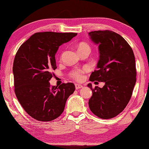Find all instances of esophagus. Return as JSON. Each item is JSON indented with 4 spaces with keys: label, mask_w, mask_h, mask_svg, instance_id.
Returning <instances> with one entry per match:
<instances>
[{
    "label": "esophagus",
    "mask_w": 149,
    "mask_h": 149,
    "mask_svg": "<svg viewBox=\"0 0 149 149\" xmlns=\"http://www.w3.org/2000/svg\"><path fill=\"white\" fill-rule=\"evenodd\" d=\"M75 89H76V90L80 89V88H83V85H81V84H75Z\"/></svg>",
    "instance_id": "esophagus-1"
}]
</instances>
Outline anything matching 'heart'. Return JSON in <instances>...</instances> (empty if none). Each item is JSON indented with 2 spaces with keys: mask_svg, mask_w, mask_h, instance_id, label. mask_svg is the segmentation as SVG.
Masks as SVG:
<instances>
[{
  "mask_svg": "<svg viewBox=\"0 0 149 149\" xmlns=\"http://www.w3.org/2000/svg\"><path fill=\"white\" fill-rule=\"evenodd\" d=\"M77 50L79 53L84 51H89L90 52L91 48L90 45L86 42H80L77 46ZM87 70L88 68H84L83 69H74L70 73V76L75 81H81L83 79L84 74Z\"/></svg>",
  "mask_w": 149,
  "mask_h": 149,
  "instance_id": "1",
  "label": "heart"
}]
</instances>
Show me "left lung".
I'll return each mask as SVG.
<instances>
[{"label": "left lung", "instance_id": "left-lung-1", "mask_svg": "<svg viewBox=\"0 0 149 149\" xmlns=\"http://www.w3.org/2000/svg\"><path fill=\"white\" fill-rule=\"evenodd\" d=\"M100 44V60L97 70L92 73L90 81L104 82L103 88L91 83L92 96L88 104L92 112L101 119H110L120 113L132 97L136 81L135 57L132 48L120 35L110 30L88 33Z\"/></svg>", "mask_w": 149, "mask_h": 149}]
</instances>
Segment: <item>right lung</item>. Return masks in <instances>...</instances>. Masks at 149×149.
<instances>
[{"instance_id":"right-lung-1","label":"right lung","mask_w":149,"mask_h":149,"mask_svg":"<svg viewBox=\"0 0 149 149\" xmlns=\"http://www.w3.org/2000/svg\"><path fill=\"white\" fill-rule=\"evenodd\" d=\"M77 33L38 32L20 46L15 57L13 72L15 94L31 117L49 121L63 113L67 99L75 91L72 83L51 86L49 81L57 68L55 55L59 46Z\"/></svg>"}]
</instances>
